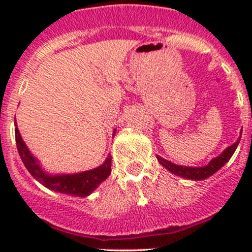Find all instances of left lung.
I'll use <instances>...</instances> for the list:
<instances>
[{
  "label": "left lung",
  "mask_w": 252,
  "mask_h": 252,
  "mask_svg": "<svg viewBox=\"0 0 252 252\" xmlns=\"http://www.w3.org/2000/svg\"><path fill=\"white\" fill-rule=\"evenodd\" d=\"M239 142H240V139L237 140V142H235L233 145H231L230 148H227L226 150L220 155V157L211 160V162H209L208 165L203 166V168H189V166L175 165V164L168 161V160H165L164 158L161 157H157V158L158 160H159L160 164H161L162 166H165V168L168 169L169 171H171V173H174V174L179 175V177L187 178V179L201 180V179H206V178L211 177L212 174H215L218 169H221L222 166H223L228 160H230V158L232 157V154L235 153L236 148H237V145H239Z\"/></svg>",
  "instance_id": "obj_1"
}]
</instances>
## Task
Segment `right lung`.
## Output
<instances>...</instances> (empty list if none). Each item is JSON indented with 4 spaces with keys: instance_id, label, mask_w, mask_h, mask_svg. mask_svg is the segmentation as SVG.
<instances>
[{
    "instance_id": "1",
    "label": "right lung",
    "mask_w": 252,
    "mask_h": 252,
    "mask_svg": "<svg viewBox=\"0 0 252 252\" xmlns=\"http://www.w3.org/2000/svg\"><path fill=\"white\" fill-rule=\"evenodd\" d=\"M15 126H16V122H15ZM15 137H16V145L20 158L29 173L37 182H40L44 187L51 189V190L77 195V197H87L98 187L101 182H103L111 174V158H107L106 161L101 166L93 169V170L83 171V173H78V174L54 175V177L48 175L41 170L37 160L28 150L25 142L22 141L21 136H20L17 127L15 128Z\"/></svg>"
}]
</instances>
